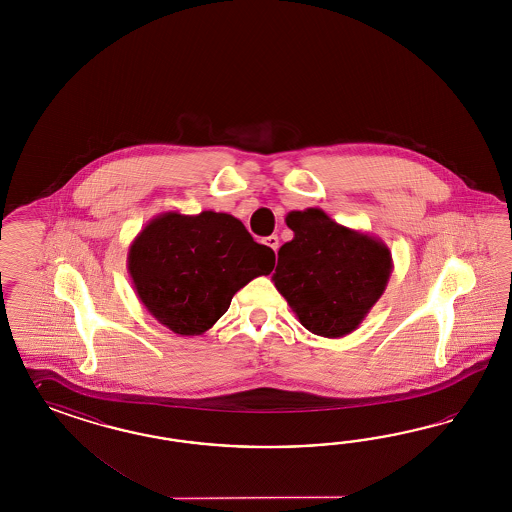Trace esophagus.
<instances>
[{
  "label": "esophagus",
  "mask_w": 512,
  "mask_h": 512,
  "mask_svg": "<svg viewBox=\"0 0 512 512\" xmlns=\"http://www.w3.org/2000/svg\"><path fill=\"white\" fill-rule=\"evenodd\" d=\"M264 244H266L268 248H272L274 251H278L279 238L276 236V234H272V236H266V238H264Z\"/></svg>",
  "instance_id": "esophagus-1"
}]
</instances>
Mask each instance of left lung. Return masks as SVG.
<instances>
[{
	"instance_id": "1",
	"label": "left lung",
	"mask_w": 512,
	"mask_h": 512,
	"mask_svg": "<svg viewBox=\"0 0 512 512\" xmlns=\"http://www.w3.org/2000/svg\"><path fill=\"white\" fill-rule=\"evenodd\" d=\"M285 223L295 236L279 248L276 289L313 334H351L387 289L390 249L381 238L336 223L321 208L289 212Z\"/></svg>"
}]
</instances>
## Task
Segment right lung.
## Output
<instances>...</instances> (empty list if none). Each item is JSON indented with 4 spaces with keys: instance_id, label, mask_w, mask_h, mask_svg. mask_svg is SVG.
Returning <instances> with one entry per match:
<instances>
[{
    "instance_id": "obj_1",
    "label": "right lung",
    "mask_w": 512,
    "mask_h": 512,
    "mask_svg": "<svg viewBox=\"0 0 512 512\" xmlns=\"http://www.w3.org/2000/svg\"><path fill=\"white\" fill-rule=\"evenodd\" d=\"M274 251L240 219L206 210L163 212L133 240L127 270L142 306L174 334L199 336L249 281L272 272Z\"/></svg>"
}]
</instances>
